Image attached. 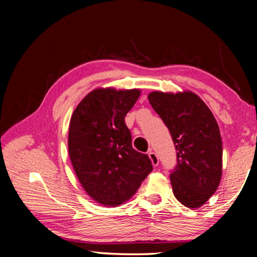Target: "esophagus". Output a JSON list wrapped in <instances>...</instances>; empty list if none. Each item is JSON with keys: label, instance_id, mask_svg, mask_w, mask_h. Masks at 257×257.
<instances>
[{"label": "esophagus", "instance_id": "34e87169", "mask_svg": "<svg viewBox=\"0 0 257 257\" xmlns=\"http://www.w3.org/2000/svg\"><path fill=\"white\" fill-rule=\"evenodd\" d=\"M149 156H150V160H151V162H152V164L154 165V167H158L159 165V158H158V155H156L153 151H150L149 152Z\"/></svg>", "mask_w": 257, "mask_h": 257}]
</instances>
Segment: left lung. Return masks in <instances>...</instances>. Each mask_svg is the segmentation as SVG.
I'll use <instances>...</instances> for the list:
<instances>
[{
  "label": "left lung",
  "mask_w": 257,
  "mask_h": 257,
  "mask_svg": "<svg viewBox=\"0 0 257 257\" xmlns=\"http://www.w3.org/2000/svg\"><path fill=\"white\" fill-rule=\"evenodd\" d=\"M149 101L177 150V167L170 175L173 195L186 207H201L215 193L222 176V141L214 115L189 90H156L149 94Z\"/></svg>",
  "instance_id": "8db88e82"
}]
</instances>
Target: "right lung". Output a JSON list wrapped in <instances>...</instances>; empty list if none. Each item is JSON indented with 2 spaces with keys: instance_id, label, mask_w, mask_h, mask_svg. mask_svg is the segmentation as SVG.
Here are the masks:
<instances>
[{
  "instance_id": "obj_1",
  "label": "right lung",
  "mask_w": 257,
  "mask_h": 257,
  "mask_svg": "<svg viewBox=\"0 0 257 257\" xmlns=\"http://www.w3.org/2000/svg\"><path fill=\"white\" fill-rule=\"evenodd\" d=\"M139 95L136 88H96L71 115L68 149L73 170L86 194L104 206L127 202L153 170L149 155L133 149L124 122Z\"/></svg>"
}]
</instances>
